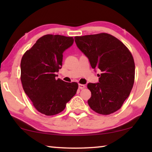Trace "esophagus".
Returning <instances> with one entry per match:
<instances>
[{"instance_id":"34e87169","label":"esophagus","mask_w":152,"mask_h":152,"mask_svg":"<svg viewBox=\"0 0 152 152\" xmlns=\"http://www.w3.org/2000/svg\"><path fill=\"white\" fill-rule=\"evenodd\" d=\"M85 87H86V86L84 85V84H78V88L80 89V90L84 89V88H85Z\"/></svg>"}]
</instances>
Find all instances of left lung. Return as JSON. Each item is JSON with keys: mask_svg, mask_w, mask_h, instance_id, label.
<instances>
[{"mask_svg": "<svg viewBox=\"0 0 152 152\" xmlns=\"http://www.w3.org/2000/svg\"><path fill=\"white\" fill-rule=\"evenodd\" d=\"M77 47L88 58L93 69L101 70L98 83H88L90 107L109 115L119 110L127 99L135 79L134 60L127 48L108 33L76 36Z\"/></svg>", "mask_w": 152, "mask_h": 152, "instance_id": "left-lung-1", "label": "left lung"}]
</instances>
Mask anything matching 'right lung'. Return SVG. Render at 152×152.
<instances>
[{"mask_svg": "<svg viewBox=\"0 0 152 152\" xmlns=\"http://www.w3.org/2000/svg\"><path fill=\"white\" fill-rule=\"evenodd\" d=\"M72 37L45 35L40 37L20 61V80L24 91L38 111L48 116L61 113L76 94V82L56 79L63 53L72 45Z\"/></svg>", "mask_w": 152, "mask_h": 152, "instance_id": "add662e5", "label": "right lung"}]
</instances>
